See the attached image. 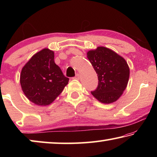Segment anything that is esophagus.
Instances as JSON below:
<instances>
[{
	"label": "esophagus",
	"mask_w": 157,
	"mask_h": 157,
	"mask_svg": "<svg viewBox=\"0 0 157 157\" xmlns=\"http://www.w3.org/2000/svg\"><path fill=\"white\" fill-rule=\"evenodd\" d=\"M75 79H79V75L78 73H77L76 75H75V78H74Z\"/></svg>",
	"instance_id": "esophagus-1"
}]
</instances>
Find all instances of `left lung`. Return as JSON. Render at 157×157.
Segmentation results:
<instances>
[{
    "instance_id": "left-lung-1",
    "label": "left lung",
    "mask_w": 157,
    "mask_h": 157,
    "mask_svg": "<svg viewBox=\"0 0 157 157\" xmlns=\"http://www.w3.org/2000/svg\"><path fill=\"white\" fill-rule=\"evenodd\" d=\"M87 58L98 74V85L91 91L98 100L109 104L118 99L126 89L129 68L123 57L105 47L87 52Z\"/></svg>"
}]
</instances>
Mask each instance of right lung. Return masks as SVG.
I'll use <instances>...</instances> for the list:
<instances>
[{
  "label": "right lung",
  "instance_id": "1",
  "mask_svg": "<svg viewBox=\"0 0 157 157\" xmlns=\"http://www.w3.org/2000/svg\"><path fill=\"white\" fill-rule=\"evenodd\" d=\"M54 52L43 49L32 57L21 71L20 82L24 94L40 106L50 105L62 92L69 78L55 63Z\"/></svg>",
  "mask_w": 157,
  "mask_h": 157
}]
</instances>
